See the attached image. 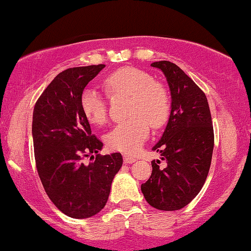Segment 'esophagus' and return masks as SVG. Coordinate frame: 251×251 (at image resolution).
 <instances>
[{"mask_svg": "<svg viewBox=\"0 0 251 251\" xmlns=\"http://www.w3.org/2000/svg\"><path fill=\"white\" fill-rule=\"evenodd\" d=\"M123 161H125V163L126 164H130V163H133L136 161L135 157L132 156H129V155H125L123 156Z\"/></svg>", "mask_w": 251, "mask_h": 251, "instance_id": "esophagus-1", "label": "esophagus"}]
</instances>
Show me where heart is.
I'll list each match as a JSON object with an SVG mask.
<instances>
[{
    "mask_svg": "<svg viewBox=\"0 0 251 251\" xmlns=\"http://www.w3.org/2000/svg\"><path fill=\"white\" fill-rule=\"evenodd\" d=\"M102 84L109 96L130 95V118L114 126L105 137L108 149L126 154L138 151L150 133V125L160 129L170 115V98L167 89L149 73L136 67H122L104 77ZM84 118L95 126L107 121V105L102 96L85 88L80 97Z\"/></svg>",
    "mask_w": 251,
    "mask_h": 251,
    "instance_id": "b5f03b06",
    "label": "heart"
}]
</instances>
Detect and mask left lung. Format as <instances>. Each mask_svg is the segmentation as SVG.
Masks as SVG:
<instances>
[{
    "label": "left lung",
    "mask_w": 251,
    "mask_h": 251,
    "mask_svg": "<svg viewBox=\"0 0 251 251\" xmlns=\"http://www.w3.org/2000/svg\"><path fill=\"white\" fill-rule=\"evenodd\" d=\"M166 75L171 91V113L166 131L153 151L167 166L152 161V175L142 184L145 200L164 211L184 208L201 191L214 151V126L204 92L176 64H152Z\"/></svg>",
    "instance_id": "left-lung-1"
}]
</instances>
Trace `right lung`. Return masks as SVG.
Returning <instances> with one entry per match:
<instances>
[{
    "label": "right lung",
    "mask_w": 251,
    "mask_h": 251,
    "mask_svg": "<svg viewBox=\"0 0 251 251\" xmlns=\"http://www.w3.org/2000/svg\"><path fill=\"white\" fill-rule=\"evenodd\" d=\"M104 67L99 64L63 71L34 106L37 173L50 200L72 218L91 217L105 207L113 178L123 162L121 153L98 154L102 143L91 133L80 108L82 91ZM89 156L92 162L83 164Z\"/></svg>",
    "instance_id": "right-lung-1"
}]
</instances>
